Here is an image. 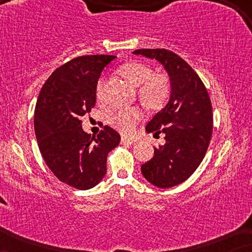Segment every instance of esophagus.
<instances>
[{
	"mask_svg": "<svg viewBox=\"0 0 252 252\" xmlns=\"http://www.w3.org/2000/svg\"><path fill=\"white\" fill-rule=\"evenodd\" d=\"M134 142H135V140H134V139H128V137H125V136L122 137V143L123 144H133Z\"/></svg>",
	"mask_w": 252,
	"mask_h": 252,
	"instance_id": "1",
	"label": "esophagus"
}]
</instances>
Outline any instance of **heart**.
<instances>
[{"instance_id": "b5f03b06", "label": "heart", "mask_w": 252, "mask_h": 252, "mask_svg": "<svg viewBox=\"0 0 252 252\" xmlns=\"http://www.w3.org/2000/svg\"><path fill=\"white\" fill-rule=\"evenodd\" d=\"M120 74L134 87L140 88V97L148 105L158 106L166 101L170 94V82L164 74L154 73L153 68L142 62H128L120 67ZM104 79H99L96 86V97L104 99ZM142 118V111L137 108L122 109L110 117L109 123L122 134L130 135Z\"/></svg>"}]
</instances>
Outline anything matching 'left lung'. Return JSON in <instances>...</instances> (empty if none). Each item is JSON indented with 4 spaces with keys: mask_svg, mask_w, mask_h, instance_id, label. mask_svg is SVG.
<instances>
[{
    "mask_svg": "<svg viewBox=\"0 0 252 252\" xmlns=\"http://www.w3.org/2000/svg\"><path fill=\"white\" fill-rule=\"evenodd\" d=\"M159 62L171 81L170 101L148 123L146 130L165 135L154 157L141 166L143 177L158 188H170L187 180L205 156L213 128L208 91L187 62L166 49H137Z\"/></svg>",
    "mask_w": 252,
    "mask_h": 252,
    "instance_id": "obj_1",
    "label": "left lung"
}]
</instances>
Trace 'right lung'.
Here are the masks:
<instances>
[{
    "label": "right lung",
    "instance_id": "right-lung-1",
    "mask_svg": "<svg viewBox=\"0 0 252 252\" xmlns=\"http://www.w3.org/2000/svg\"><path fill=\"white\" fill-rule=\"evenodd\" d=\"M115 58H73L51 73L37 97L34 130L40 153L57 179L80 190L95 187L104 178L108 154L120 142L111 127L92 136L80 120L94 108L99 75Z\"/></svg>",
    "mask_w": 252,
    "mask_h": 252
}]
</instances>
